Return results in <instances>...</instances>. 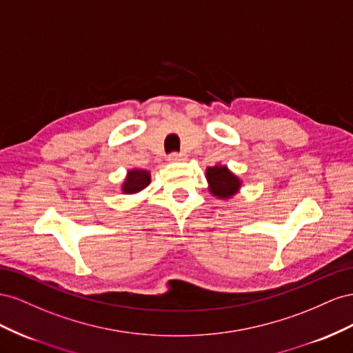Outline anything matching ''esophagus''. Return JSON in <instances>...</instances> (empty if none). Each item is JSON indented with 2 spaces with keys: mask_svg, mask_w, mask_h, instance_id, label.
Wrapping results in <instances>:
<instances>
[{
  "mask_svg": "<svg viewBox=\"0 0 353 353\" xmlns=\"http://www.w3.org/2000/svg\"><path fill=\"white\" fill-rule=\"evenodd\" d=\"M186 159V155L183 152H171L168 155V161H171V163H177V161H185Z\"/></svg>",
  "mask_w": 353,
  "mask_h": 353,
  "instance_id": "34e87169",
  "label": "esophagus"
}]
</instances>
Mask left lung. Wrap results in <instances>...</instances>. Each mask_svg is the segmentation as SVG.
Masks as SVG:
<instances>
[{"instance_id": "obj_1", "label": "left lung", "mask_w": 353, "mask_h": 353, "mask_svg": "<svg viewBox=\"0 0 353 353\" xmlns=\"http://www.w3.org/2000/svg\"><path fill=\"white\" fill-rule=\"evenodd\" d=\"M207 180L211 194L219 198H229L236 194L239 189V180L226 167L214 165L207 170Z\"/></svg>"}]
</instances>
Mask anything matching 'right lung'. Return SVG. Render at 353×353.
Segmentation results:
<instances>
[{"mask_svg":"<svg viewBox=\"0 0 353 353\" xmlns=\"http://www.w3.org/2000/svg\"><path fill=\"white\" fill-rule=\"evenodd\" d=\"M150 182V176L145 170H132L128 171V176L124 182L123 190L125 194H134L145 189Z\"/></svg>","mask_w":353,"mask_h":353,"instance_id":"1","label":"right lung"}]
</instances>
